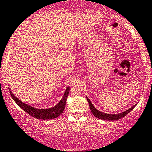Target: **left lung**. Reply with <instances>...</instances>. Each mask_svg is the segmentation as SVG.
I'll use <instances>...</instances> for the list:
<instances>
[{
  "mask_svg": "<svg viewBox=\"0 0 152 152\" xmlns=\"http://www.w3.org/2000/svg\"><path fill=\"white\" fill-rule=\"evenodd\" d=\"M87 99L88 102L89 104V107H90V109L91 111V113L93 114L97 118L101 119V120H119V119H121L122 117H125V115H127L130 112H131L133 110V109L136 106V104H135L134 106L131 107V108L127 109L126 111L125 112H122V113L117 114V115H110V114H107V113H104V112H100V111L98 110L97 109L94 107V106L93 105L92 103H91L90 99L88 97H86Z\"/></svg>",
  "mask_w": 152,
  "mask_h": 152,
  "instance_id": "8db88e82",
  "label": "left lung"
}]
</instances>
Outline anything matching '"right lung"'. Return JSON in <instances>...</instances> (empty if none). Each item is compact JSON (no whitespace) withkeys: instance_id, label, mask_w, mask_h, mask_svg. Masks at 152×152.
Returning a JSON list of instances; mask_svg holds the SVG:
<instances>
[{"instance_id":"obj_1","label":"right lung","mask_w":152,"mask_h":152,"mask_svg":"<svg viewBox=\"0 0 152 152\" xmlns=\"http://www.w3.org/2000/svg\"><path fill=\"white\" fill-rule=\"evenodd\" d=\"M9 91H10L11 96L14 102L17 103L18 106L23 109L24 112H27L30 116L35 117V118L40 119V120H51V119L56 118L61 114H62L64 109L65 108V105H66L67 96L69 95V87L66 88L62 99L60 100V102L54 107L48 109H37L33 107H31V106L24 104V103L21 102L19 99H17L12 94V91H11V89H9Z\"/></svg>"}]
</instances>
